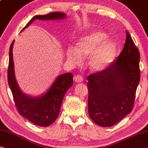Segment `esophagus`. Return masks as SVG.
<instances>
[{
	"label": "esophagus",
	"instance_id": "1",
	"mask_svg": "<svg viewBox=\"0 0 148 148\" xmlns=\"http://www.w3.org/2000/svg\"><path fill=\"white\" fill-rule=\"evenodd\" d=\"M74 81L77 83H80V82H82L83 81V76H81V75H76V76H74Z\"/></svg>",
	"mask_w": 148,
	"mask_h": 148
}]
</instances>
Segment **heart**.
Masks as SVG:
<instances>
[{"mask_svg": "<svg viewBox=\"0 0 148 148\" xmlns=\"http://www.w3.org/2000/svg\"><path fill=\"white\" fill-rule=\"evenodd\" d=\"M106 33L93 31L82 35L78 39L76 48L68 47L66 56L70 62L78 64L82 58H88V64L91 70L101 71L110 65L115 57V43L107 40Z\"/></svg>", "mask_w": 148, "mask_h": 148, "instance_id": "heart-1", "label": "heart"}]
</instances>
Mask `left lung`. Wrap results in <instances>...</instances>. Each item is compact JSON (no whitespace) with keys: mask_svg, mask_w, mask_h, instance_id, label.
<instances>
[{"mask_svg":"<svg viewBox=\"0 0 148 148\" xmlns=\"http://www.w3.org/2000/svg\"><path fill=\"white\" fill-rule=\"evenodd\" d=\"M140 56L126 31L123 49L109 67L87 78L88 115L101 127L113 126L132 112L140 80Z\"/></svg>","mask_w":148,"mask_h":148,"instance_id":"8db88e82","label":"left lung"}]
</instances>
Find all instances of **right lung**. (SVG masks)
<instances>
[{"instance_id":"1","label":"right lung","mask_w":148,"mask_h":148,"mask_svg":"<svg viewBox=\"0 0 148 148\" xmlns=\"http://www.w3.org/2000/svg\"><path fill=\"white\" fill-rule=\"evenodd\" d=\"M65 18L66 14L60 12H50L45 15H36L33 16L21 32L35 19L58 20ZM13 43L14 41L11 43L9 50L8 83L16 109L21 115L37 125H50L59 115L62 101L66 91L73 84V75L70 72L60 75L47 92L40 97H32L26 95L20 90L14 76L12 52Z\"/></svg>"}]
</instances>
